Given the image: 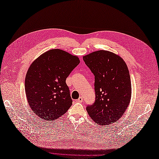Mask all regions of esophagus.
I'll return each mask as SVG.
<instances>
[{"label": "esophagus", "instance_id": "esophagus-1", "mask_svg": "<svg viewBox=\"0 0 159 159\" xmlns=\"http://www.w3.org/2000/svg\"><path fill=\"white\" fill-rule=\"evenodd\" d=\"M83 98L82 96H80L79 98V99L76 100V102H83Z\"/></svg>", "mask_w": 159, "mask_h": 159}]
</instances>
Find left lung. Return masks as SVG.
<instances>
[{
	"label": "left lung",
	"instance_id": "left-lung-1",
	"mask_svg": "<svg viewBox=\"0 0 159 159\" xmlns=\"http://www.w3.org/2000/svg\"><path fill=\"white\" fill-rule=\"evenodd\" d=\"M95 76L96 100L87 111L101 126L116 122L123 116L131 99L132 87L126 63L119 55L100 50L83 57Z\"/></svg>",
	"mask_w": 159,
	"mask_h": 159
}]
</instances>
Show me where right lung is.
<instances>
[{
  "mask_svg": "<svg viewBox=\"0 0 159 159\" xmlns=\"http://www.w3.org/2000/svg\"><path fill=\"white\" fill-rule=\"evenodd\" d=\"M77 56L52 49L33 61L25 77L29 107L42 120L52 121L65 114L72 104L66 78L79 65Z\"/></svg>",
  "mask_w": 159,
  "mask_h": 159,
  "instance_id": "add662e5",
  "label": "right lung"
}]
</instances>
